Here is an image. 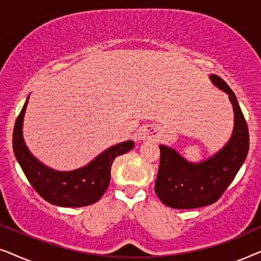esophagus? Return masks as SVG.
I'll return each mask as SVG.
<instances>
[{
  "label": "esophagus",
  "instance_id": "1",
  "mask_svg": "<svg viewBox=\"0 0 261 261\" xmlns=\"http://www.w3.org/2000/svg\"><path fill=\"white\" fill-rule=\"evenodd\" d=\"M155 138V129L153 127H144L139 132L140 140H152Z\"/></svg>",
  "mask_w": 261,
  "mask_h": 261
}]
</instances>
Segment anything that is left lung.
<instances>
[{"instance_id": "left-lung-1", "label": "left lung", "mask_w": 261, "mask_h": 261, "mask_svg": "<svg viewBox=\"0 0 261 261\" xmlns=\"http://www.w3.org/2000/svg\"><path fill=\"white\" fill-rule=\"evenodd\" d=\"M216 88L228 94L234 110V128L229 141L210 158L190 163L176 149L160 145V164L155 194L173 209H194L215 203L226 191L244 164L249 148L248 127L237 96L222 78L210 74Z\"/></svg>"}]
</instances>
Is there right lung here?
<instances>
[{
	"mask_svg": "<svg viewBox=\"0 0 261 261\" xmlns=\"http://www.w3.org/2000/svg\"><path fill=\"white\" fill-rule=\"evenodd\" d=\"M28 99L30 96L17 116L13 132L14 154L28 181L51 204L78 208L96 203L108 189L114 159L130 151L134 147V142L128 140L114 145L92 159L88 165L77 170H53L39 162L23 140V117Z\"/></svg>",
	"mask_w": 261,
	"mask_h": 261,
	"instance_id": "obj_1",
	"label": "right lung"
}]
</instances>
